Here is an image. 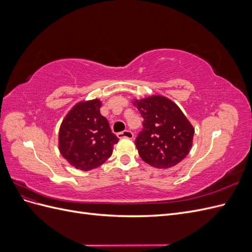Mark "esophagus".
I'll list each match as a JSON object with an SVG mask.
<instances>
[{
  "instance_id": "esophagus-1",
  "label": "esophagus",
  "mask_w": 252,
  "mask_h": 252,
  "mask_svg": "<svg viewBox=\"0 0 252 252\" xmlns=\"http://www.w3.org/2000/svg\"><path fill=\"white\" fill-rule=\"evenodd\" d=\"M118 138L119 139H123V138H127V139H132L133 138V133L130 130H124V131H121L118 134Z\"/></svg>"
}]
</instances>
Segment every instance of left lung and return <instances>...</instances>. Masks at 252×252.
<instances>
[{"instance_id": "left-lung-1", "label": "left lung", "mask_w": 252, "mask_h": 252, "mask_svg": "<svg viewBox=\"0 0 252 252\" xmlns=\"http://www.w3.org/2000/svg\"><path fill=\"white\" fill-rule=\"evenodd\" d=\"M133 104L144 119L135 139L143 161L157 168H169L183 161L192 146L194 129L178 105L162 95Z\"/></svg>"}]
</instances>
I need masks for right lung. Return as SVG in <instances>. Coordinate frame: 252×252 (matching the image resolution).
<instances>
[{
	"label": "right lung",
	"mask_w": 252,
	"mask_h": 252,
	"mask_svg": "<svg viewBox=\"0 0 252 252\" xmlns=\"http://www.w3.org/2000/svg\"><path fill=\"white\" fill-rule=\"evenodd\" d=\"M98 100L81 102L67 114L59 133L60 152L77 169L91 170L112 155L118 136L100 113Z\"/></svg>",
	"instance_id": "add662e5"
}]
</instances>
